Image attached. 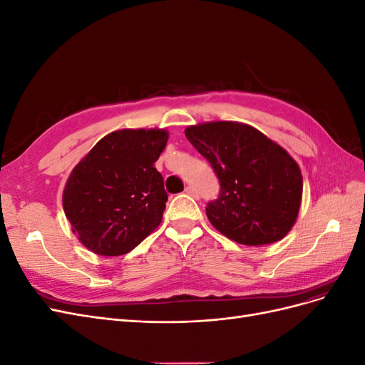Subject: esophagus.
<instances>
[{"label":"esophagus","mask_w":365,"mask_h":365,"mask_svg":"<svg viewBox=\"0 0 365 365\" xmlns=\"http://www.w3.org/2000/svg\"><path fill=\"white\" fill-rule=\"evenodd\" d=\"M187 195H190V196H193V197H197L200 195H197V192H196V189L193 185H187L185 187V190H184Z\"/></svg>","instance_id":"esophagus-1"}]
</instances>
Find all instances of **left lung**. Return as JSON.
Masks as SVG:
<instances>
[{"mask_svg": "<svg viewBox=\"0 0 365 365\" xmlns=\"http://www.w3.org/2000/svg\"><path fill=\"white\" fill-rule=\"evenodd\" d=\"M185 137L217 175L220 192L205 212L219 233L251 247L289 233L302 204L303 176L288 152L237 121L189 126Z\"/></svg>", "mask_w": 365, "mask_h": 365, "instance_id": "obj_1", "label": "left lung"}]
</instances>
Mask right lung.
<instances>
[{"instance_id": "obj_1", "label": "right lung", "mask_w": 365, "mask_h": 365, "mask_svg": "<svg viewBox=\"0 0 365 365\" xmlns=\"http://www.w3.org/2000/svg\"><path fill=\"white\" fill-rule=\"evenodd\" d=\"M168 138L164 129L115 130L73 169L63 189V212L88 250L121 256L160 225L168 193L153 163Z\"/></svg>"}]
</instances>
